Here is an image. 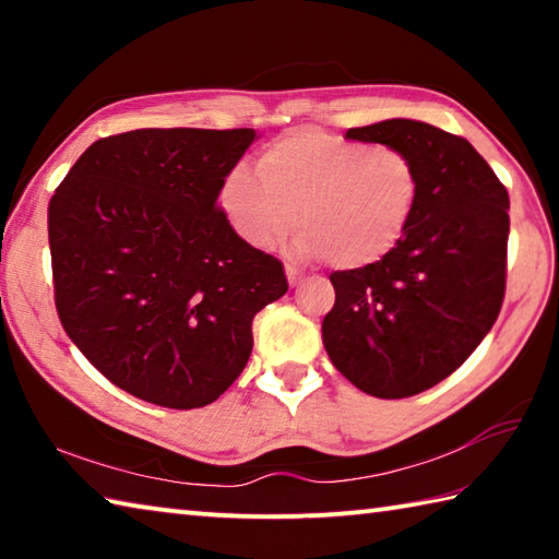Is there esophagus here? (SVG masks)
<instances>
[{"label": "esophagus", "instance_id": "1", "mask_svg": "<svg viewBox=\"0 0 559 559\" xmlns=\"http://www.w3.org/2000/svg\"><path fill=\"white\" fill-rule=\"evenodd\" d=\"M286 276H288L290 286H298V283H300L302 278H306V273L298 271V269H293V266H286Z\"/></svg>", "mask_w": 559, "mask_h": 559}]
</instances>
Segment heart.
<instances>
[{
	"mask_svg": "<svg viewBox=\"0 0 559 559\" xmlns=\"http://www.w3.org/2000/svg\"><path fill=\"white\" fill-rule=\"evenodd\" d=\"M257 173H224L216 204L251 249H273L296 224V253L335 269H365L404 241L421 200L409 153L302 128L259 153Z\"/></svg>",
	"mask_w": 559,
	"mask_h": 559,
	"instance_id": "heart-1",
	"label": "heart"
}]
</instances>
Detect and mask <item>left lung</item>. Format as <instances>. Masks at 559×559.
I'll use <instances>...</instances> for the list:
<instances>
[{"label": "left lung", "instance_id": "8db88e82", "mask_svg": "<svg viewBox=\"0 0 559 559\" xmlns=\"http://www.w3.org/2000/svg\"><path fill=\"white\" fill-rule=\"evenodd\" d=\"M359 143L400 147L421 173L404 241L365 269L330 273L323 320L330 359L380 400L419 394L459 370L488 335L506 296L508 189L466 138L419 120L349 128Z\"/></svg>", "mask_w": 559, "mask_h": 559}]
</instances>
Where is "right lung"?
Wrapping results in <instances>:
<instances>
[{
	"label": "right lung",
	"instance_id": "1",
	"mask_svg": "<svg viewBox=\"0 0 559 559\" xmlns=\"http://www.w3.org/2000/svg\"><path fill=\"white\" fill-rule=\"evenodd\" d=\"M257 130L143 128L100 138L49 202L53 298L73 345L167 409L219 400L249 362L253 316L288 290L216 204Z\"/></svg>",
	"mask_w": 559,
	"mask_h": 559
}]
</instances>
